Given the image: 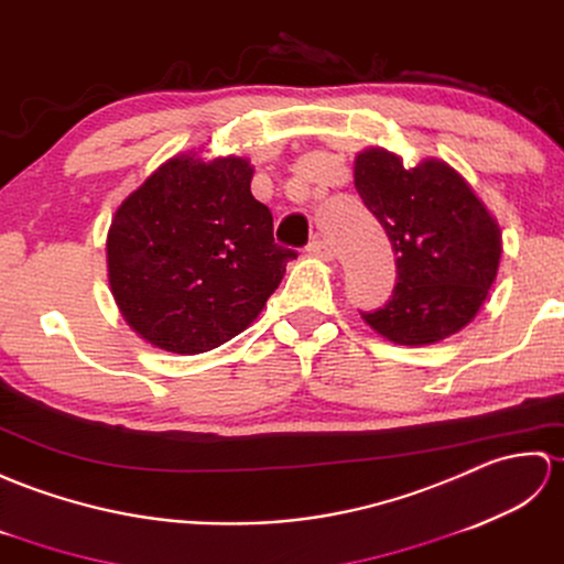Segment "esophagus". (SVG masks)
Listing matches in <instances>:
<instances>
[{"label":"esophagus","mask_w":564,"mask_h":564,"mask_svg":"<svg viewBox=\"0 0 564 564\" xmlns=\"http://www.w3.org/2000/svg\"><path fill=\"white\" fill-rule=\"evenodd\" d=\"M308 256H314L318 260L328 262V260H335V248L325 243L323 239H314V241L308 243Z\"/></svg>","instance_id":"obj_1"}]
</instances>
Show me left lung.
<instances>
[{
    "mask_svg": "<svg viewBox=\"0 0 564 564\" xmlns=\"http://www.w3.org/2000/svg\"><path fill=\"white\" fill-rule=\"evenodd\" d=\"M355 187L395 250L393 296L371 330L395 345H434L478 316L497 280L502 231L468 181L444 159L405 166L403 156L367 147L355 156Z\"/></svg>",
    "mask_w": 564,
    "mask_h": 564,
    "instance_id": "left-lung-1",
    "label": "left lung"
}]
</instances>
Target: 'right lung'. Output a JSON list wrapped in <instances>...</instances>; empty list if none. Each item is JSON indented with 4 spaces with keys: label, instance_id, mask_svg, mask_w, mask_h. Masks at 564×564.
Listing matches in <instances>:
<instances>
[{
    "label": "right lung",
    "instance_id": "add662e5",
    "mask_svg": "<svg viewBox=\"0 0 564 564\" xmlns=\"http://www.w3.org/2000/svg\"><path fill=\"white\" fill-rule=\"evenodd\" d=\"M246 156L183 152L122 199L106 239L124 323L156 349L203 355L243 333L296 258L272 239Z\"/></svg>",
    "mask_w": 564,
    "mask_h": 564
}]
</instances>
